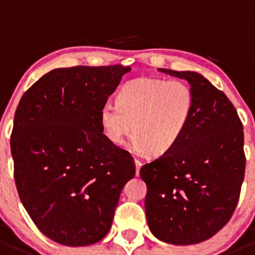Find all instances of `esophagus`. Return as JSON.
Wrapping results in <instances>:
<instances>
[{
    "mask_svg": "<svg viewBox=\"0 0 255 255\" xmlns=\"http://www.w3.org/2000/svg\"><path fill=\"white\" fill-rule=\"evenodd\" d=\"M134 163H135V170H136V175H139V171H140V167H141V164H143V162H141L140 159L135 158Z\"/></svg>",
    "mask_w": 255,
    "mask_h": 255,
    "instance_id": "1",
    "label": "esophagus"
}]
</instances>
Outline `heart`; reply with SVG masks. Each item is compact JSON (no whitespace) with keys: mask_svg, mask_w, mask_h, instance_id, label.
Returning a JSON list of instances; mask_svg holds the SVG:
<instances>
[{"mask_svg":"<svg viewBox=\"0 0 255 255\" xmlns=\"http://www.w3.org/2000/svg\"><path fill=\"white\" fill-rule=\"evenodd\" d=\"M193 106V93L185 83L139 78L121 89L119 101L103 103L98 120L112 144H123L134 128L131 144L136 152L163 154L184 134Z\"/></svg>","mask_w":255,"mask_h":255,"instance_id":"b5f03b06","label":"heart"}]
</instances>
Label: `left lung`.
I'll use <instances>...</instances> for the list:
<instances>
[{
    "mask_svg": "<svg viewBox=\"0 0 255 255\" xmlns=\"http://www.w3.org/2000/svg\"><path fill=\"white\" fill-rule=\"evenodd\" d=\"M158 70L185 79L194 106L176 144L140 168L148 226L164 243L198 244L217 234L238 206L245 173L243 124L226 94L204 76Z\"/></svg>",
    "mask_w": 255,
    "mask_h": 255,
    "instance_id": "8db88e82",
    "label": "left lung"
}]
</instances>
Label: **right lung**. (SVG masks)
Segmentation results:
<instances>
[{"instance_id":"obj_1","label":"right lung","mask_w":255,"mask_h":255,"mask_svg":"<svg viewBox=\"0 0 255 255\" xmlns=\"http://www.w3.org/2000/svg\"><path fill=\"white\" fill-rule=\"evenodd\" d=\"M130 67L55 69L24 93L11 154L22 206L53 242L85 247L110 231L121 190L135 175L129 152L108 140L98 114Z\"/></svg>"}]
</instances>
